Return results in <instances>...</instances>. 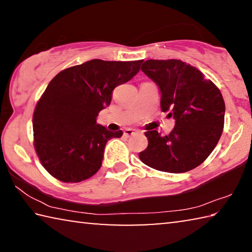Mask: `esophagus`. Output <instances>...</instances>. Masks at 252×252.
Segmentation results:
<instances>
[{
    "label": "esophagus",
    "instance_id": "obj_1",
    "mask_svg": "<svg viewBox=\"0 0 252 252\" xmlns=\"http://www.w3.org/2000/svg\"><path fill=\"white\" fill-rule=\"evenodd\" d=\"M136 133H140L139 130H135V129H126L125 132H123V134L125 136H130V135H133Z\"/></svg>",
    "mask_w": 252,
    "mask_h": 252
}]
</instances>
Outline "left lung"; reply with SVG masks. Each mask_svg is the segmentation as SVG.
Segmentation results:
<instances>
[{"label": "left lung", "instance_id": "1", "mask_svg": "<svg viewBox=\"0 0 252 252\" xmlns=\"http://www.w3.org/2000/svg\"><path fill=\"white\" fill-rule=\"evenodd\" d=\"M161 93V110L176 126L168 135L147 131L144 164L159 171L182 173L197 168L216 148L224 125V101L212 81L181 60H147L141 66Z\"/></svg>", "mask_w": 252, "mask_h": 252}]
</instances>
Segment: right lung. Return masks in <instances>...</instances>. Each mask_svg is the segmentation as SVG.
<instances>
[{
	"mask_svg": "<svg viewBox=\"0 0 252 252\" xmlns=\"http://www.w3.org/2000/svg\"><path fill=\"white\" fill-rule=\"evenodd\" d=\"M143 60L94 59L60 72L51 80L33 114L34 148L42 165L62 182H80L102 165L106 142L120 138L96 123L118 85L138 73Z\"/></svg>",
	"mask_w": 252,
	"mask_h": 252,
	"instance_id": "right-lung-1",
	"label": "right lung"
}]
</instances>
